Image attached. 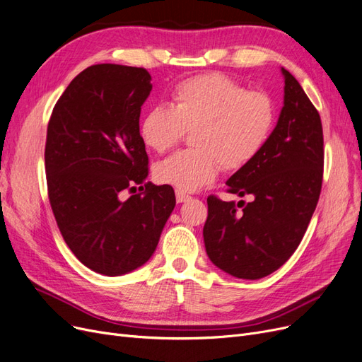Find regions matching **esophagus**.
Returning <instances> with one entry per match:
<instances>
[{"mask_svg": "<svg viewBox=\"0 0 362 362\" xmlns=\"http://www.w3.org/2000/svg\"><path fill=\"white\" fill-rule=\"evenodd\" d=\"M175 196H177V202H178V204H182V202L190 199V196H189L187 193H184L182 190H177V192H175Z\"/></svg>", "mask_w": 362, "mask_h": 362, "instance_id": "obj_1", "label": "esophagus"}]
</instances>
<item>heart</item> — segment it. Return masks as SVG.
Masks as SVG:
<instances>
[{"instance_id": "b5f03b06", "label": "heart", "mask_w": 362, "mask_h": 362, "mask_svg": "<svg viewBox=\"0 0 362 362\" xmlns=\"http://www.w3.org/2000/svg\"><path fill=\"white\" fill-rule=\"evenodd\" d=\"M275 104L267 93L246 92L221 74L185 80L175 87L172 105H157L140 122V137L154 152H166L193 131L194 149L156 164L154 178L182 192L210 184L223 168L235 172L254 161L275 127Z\"/></svg>"}]
</instances>
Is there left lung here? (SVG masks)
I'll list each match as a JSON object with an SVG mask.
<instances>
[{"label": "left lung", "instance_id": "1", "mask_svg": "<svg viewBox=\"0 0 362 362\" xmlns=\"http://www.w3.org/2000/svg\"><path fill=\"white\" fill-rule=\"evenodd\" d=\"M281 71L286 86L278 124L259 156L226 181L229 193L252 201L235 205L213 194L206 199V255L240 279L264 278L294 254L322 192L320 115L299 81Z\"/></svg>", "mask_w": 362, "mask_h": 362}]
</instances>
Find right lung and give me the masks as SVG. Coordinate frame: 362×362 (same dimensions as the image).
Returning <instances> with one entry per match:
<instances>
[{"label": "right lung", "mask_w": 362, "mask_h": 362, "mask_svg": "<svg viewBox=\"0 0 362 362\" xmlns=\"http://www.w3.org/2000/svg\"><path fill=\"white\" fill-rule=\"evenodd\" d=\"M151 90L144 68L93 64L71 81L48 124L45 170L54 217L74 255L105 276L145 264L177 202L170 185L145 182L148 154L139 119ZM137 183L146 192L124 202L122 192Z\"/></svg>", "instance_id": "right-lung-1"}]
</instances>
